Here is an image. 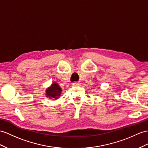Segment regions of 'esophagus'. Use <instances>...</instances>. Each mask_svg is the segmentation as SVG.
<instances>
[{"instance_id": "34e87169", "label": "esophagus", "mask_w": 148, "mask_h": 148, "mask_svg": "<svg viewBox=\"0 0 148 148\" xmlns=\"http://www.w3.org/2000/svg\"><path fill=\"white\" fill-rule=\"evenodd\" d=\"M73 85H78V83H77V82H75V83H73Z\"/></svg>"}]
</instances>
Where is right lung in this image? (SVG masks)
I'll list each match as a JSON object with an SVG mask.
<instances>
[{
  "label": "right lung",
  "instance_id": "obj_1",
  "mask_svg": "<svg viewBox=\"0 0 148 148\" xmlns=\"http://www.w3.org/2000/svg\"><path fill=\"white\" fill-rule=\"evenodd\" d=\"M61 92H62V89L60 86L58 84H57V83L55 82L51 85V87L46 90V97H48L49 99H58Z\"/></svg>",
  "mask_w": 148,
  "mask_h": 148
}]
</instances>
